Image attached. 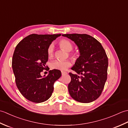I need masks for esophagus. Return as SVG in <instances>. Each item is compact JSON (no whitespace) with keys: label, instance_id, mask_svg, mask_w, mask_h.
<instances>
[{"label":"esophagus","instance_id":"34e87169","mask_svg":"<svg viewBox=\"0 0 128 128\" xmlns=\"http://www.w3.org/2000/svg\"><path fill=\"white\" fill-rule=\"evenodd\" d=\"M66 74H67V72H62V75H64Z\"/></svg>","mask_w":128,"mask_h":128}]
</instances>
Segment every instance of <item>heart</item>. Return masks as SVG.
Here are the masks:
<instances>
[{"label":"heart","instance_id":"b5f03b06","mask_svg":"<svg viewBox=\"0 0 128 128\" xmlns=\"http://www.w3.org/2000/svg\"><path fill=\"white\" fill-rule=\"evenodd\" d=\"M59 47L62 50H66L68 52H69V56L72 57V59H77V54L74 52H70L73 49L72 43L66 39H62L59 42ZM47 54L50 58L52 57L54 55V46L53 44H50L48 46L47 49ZM72 66V62L69 60L66 61H61L59 60H56L51 62L50 68L53 69L59 70H66L68 68Z\"/></svg>","mask_w":128,"mask_h":128}]
</instances>
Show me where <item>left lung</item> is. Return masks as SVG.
I'll return each instance as SVG.
<instances>
[{
	"label": "left lung",
	"instance_id": "1",
	"mask_svg": "<svg viewBox=\"0 0 128 128\" xmlns=\"http://www.w3.org/2000/svg\"><path fill=\"white\" fill-rule=\"evenodd\" d=\"M78 46L80 56L69 72L71 81L69 92L73 99L81 103L93 102L101 94L107 78L108 60L101 44L86 34H65Z\"/></svg>",
	"mask_w": 128,
	"mask_h": 128
}]
</instances>
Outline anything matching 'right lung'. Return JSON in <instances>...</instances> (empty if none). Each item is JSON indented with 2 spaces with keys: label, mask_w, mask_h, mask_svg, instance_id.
<instances>
[{
  "label": "right lung",
  "mask_w": 128,
  "mask_h": 128,
  "mask_svg": "<svg viewBox=\"0 0 128 128\" xmlns=\"http://www.w3.org/2000/svg\"><path fill=\"white\" fill-rule=\"evenodd\" d=\"M60 35L31 34L15 48L12 68L16 85L22 96L32 102L41 103L50 98L54 82L61 76V72L56 69L49 71L46 77L40 75L47 66L48 46Z\"/></svg>",
  "instance_id": "1"
}]
</instances>
